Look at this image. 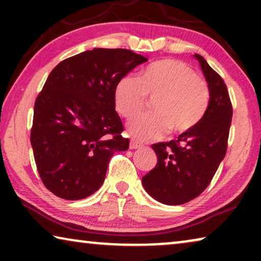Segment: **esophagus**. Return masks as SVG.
Wrapping results in <instances>:
<instances>
[{
    "instance_id": "obj_1",
    "label": "esophagus",
    "mask_w": 261,
    "mask_h": 261,
    "mask_svg": "<svg viewBox=\"0 0 261 261\" xmlns=\"http://www.w3.org/2000/svg\"><path fill=\"white\" fill-rule=\"evenodd\" d=\"M140 147H142V144H140V142H138L135 140H130V144H129L130 149H137V148H140Z\"/></svg>"
}]
</instances>
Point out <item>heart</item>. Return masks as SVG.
Wrapping results in <instances>:
<instances>
[{"mask_svg": "<svg viewBox=\"0 0 261 261\" xmlns=\"http://www.w3.org/2000/svg\"><path fill=\"white\" fill-rule=\"evenodd\" d=\"M209 87L188 64L162 59L146 67L140 78L126 76L115 88V108L124 119L144 112L148 98L155 113L138 117L128 130L140 140H156L171 130L183 134L204 116L209 105Z\"/></svg>", "mask_w": 261, "mask_h": 261, "instance_id": "heart-1", "label": "heart"}]
</instances>
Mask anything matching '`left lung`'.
Segmentation results:
<instances>
[{"label":"left lung","instance_id":"left-lung-1","mask_svg":"<svg viewBox=\"0 0 261 261\" xmlns=\"http://www.w3.org/2000/svg\"><path fill=\"white\" fill-rule=\"evenodd\" d=\"M208 82L210 101L197 126L176 140L152 145L158 162L142 177L145 190L169 205L184 204L205 190L227 152L233 107L222 77L195 55Z\"/></svg>","mask_w":261,"mask_h":261}]
</instances>
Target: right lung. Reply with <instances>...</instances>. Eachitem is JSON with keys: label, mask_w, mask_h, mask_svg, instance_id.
I'll return each instance as SVG.
<instances>
[{"label": "right lung", "mask_w": 261, "mask_h": 261, "mask_svg": "<svg viewBox=\"0 0 261 261\" xmlns=\"http://www.w3.org/2000/svg\"><path fill=\"white\" fill-rule=\"evenodd\" d=\"M144 56L124 48H94L60 62L34 105L31 144L42 183L74 201L97 191L109 160L129 139L115 110V88Z\"/></svg>", "instance_id": "add662e5"}]
</instances>
